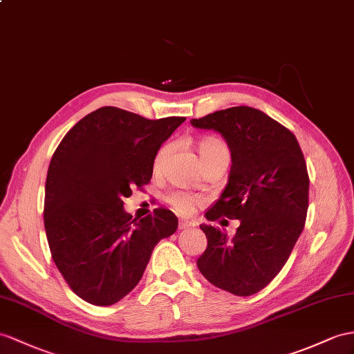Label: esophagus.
Here are the masks:
<instances>
[{
  "label": "esophagus",
  "mask_w": 354,
  "mask_h": 354,
  "mask_svg": "<svg viewBox=\"0 0 354 354\" xmlns=\"http://www.w3.org/2000/svg\"><path fill=\"white\" fill-rule=\"evenodd\" d=\"M191 227H194L191 222H187V221H180L178 222V228L180 230H187V228H191Z\"/></svg>",
  "instance_id": "obj_1"
}]
</instances>
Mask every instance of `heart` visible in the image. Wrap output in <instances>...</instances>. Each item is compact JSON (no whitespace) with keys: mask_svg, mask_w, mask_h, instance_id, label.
<instances>
[{"mask_svg":"<svg viewBox=\"0 0 354 354\" xmlns=\"http://www.w3.org/2000/svg\"><path fill=\"white\" fill-rule=\"evenodd\" d=\"M171 145H165V147H162L159 150V153L156 154V160H154V167L159 168L160 163L163 162L168 156ZM198 149V154H200V159L201 162L207 160V159H212V158H218V156H228L230 158V151L227 149V145L223 144L218 138H213V136H207L200 140L196 145ZM168 203L171 204L172 209H174L178 214H191L194 213L198 207H200L204 200L201 196H196V195H191V194H185V192H174L168 196Z\"/></svg>","mask_w":354,"mask_h":354,"instance_id":"obj_1","label":"heart"}]
</instances>
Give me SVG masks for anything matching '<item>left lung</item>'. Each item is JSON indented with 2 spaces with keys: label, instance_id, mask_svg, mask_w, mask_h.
I'll return each instance as SVG.
<instances>
[{
  "label": "left lung",
  "instance_id": "1",
  "mask_svg": "<svg viewBox=\"0 0 354 354\" xmlns=\"http://www.w3.org/2000/svg\"><path fill=\"white\" fill-rule=\"evenodd\" d=\"M191 124L214 131L231 153L228 183L204 216L239 219L236 234L200 225L207 248L198 269L234 296L263 290L286 264L305 225L309 177L296 136L249 106L214 111Z\"/></svg>",
  "mask_w": 354,
  "mask_h": 354
}]
</instances>
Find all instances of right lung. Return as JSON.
Returning a JSON list of instances; mask_svg holds the SVG:
<instances>
[{"mask_svg": "<svg viewBox=\"0 0 354 354\" xmlns=\"http://www.w3.org/2000/svg\"><path fill=\"white\" fill-rule=\"evenodd\" d=\"M185 120L103 106L80 120L50 159L43 213L49 249L68 287L88 304L109 306L129 295L154 246L176 232L172 212L132 219L123 200L150 182L160 145Z\"/></svg>", "mask_w": 354, "mask_h": 354, "instance_id": "1", "label": "right lung"}]
</instances>
